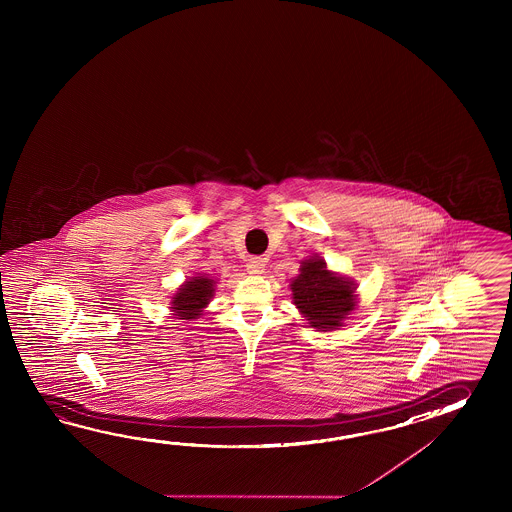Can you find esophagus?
Returning a JSON list of instances; mask_svg holds the SVG:
<instances>
[{
  "mask_svg": "<svg viewBox=\"0 0 512 512\" xmlns=\"http://www.w3.org/2000/svg\"><path fill=\"white\" fill-rule=\"evenodd\" d=\"M245 267H247L249 274L258 276V274L265 272V260H263V258H251V260L247 261Z\"/></svg>",
  "mask_w": 512,
  "mask_h": 512,
  "instance_id": "1",
  "label": "esophagus"
}]
</instances>
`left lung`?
<instances>
[{"label": "left lung", "mask_w": 512, "mask_h": 512, "mask_svg": "<svg viewBox=\"0 0 512 512\" xmlns=\"http://www.w3.org/2000/svg\"><path fill=\"white\" fill-rule=\"evenodd\" d=\"M355 289L353 280L327 271L326 261L318 256L302 261L300 274L291 282L294 305L318 331L342 326L346 316L355 311Z\"/></svg>", "instance_id": "obj_1"}]
</instances>
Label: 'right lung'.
Wrapping results in <instances>:
<instances>
[{
  "instance_id": "right-lung-1",
  "label": "right lung",
  "mask_w": 512,
  "mask_h": 512,
  "mask_svg": "<svg viewBox=\"0 0 512 512\" xmlns=\"http://www.w3.org/2000/svg\"><path fill=\"white\" fill-rule=\"evenodd\" d=\"M216 282L208 276H194L186 280L172 298V311L177 320H192L203 315L210 298L214 296Z\"/></svg>"
}]
</instances>
